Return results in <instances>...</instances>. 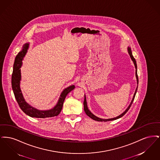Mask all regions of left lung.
I'll return each instance as SVG.
<instances>
[{"mask_svg":"<svg viewBox=\"0 0 160 160\" xmlns=\"http://www.w3.org/2000/svg\"><path fill=\"white\" fill-rule=\"evenodd\" d=\"M128 53H129V56L131 57V60L132 61L133 63H134V64L135 68L136 69V78H137V84H138V76H137V63H136V59H134V57H133V56H132V52H131V48L129 47H128ZM137 88H138V86H137V88H136V91L134 92V94L133 98H132V101H131V103H130L129 106L128 107V108L125 110V111L124 112H123V113H122V114H120L119 116H117V117H116V118H111V119H101V118H99L98 117H97V116H95V115L93 114L92 113H91V112L89 110V108H88V107L87 102H86V96H85V95H84V100L83 102L84 110V112H85L86 114H87L89 117H90L91 119H93V120H95V121H99V122L104 121V122H107V121H113V120L118 119H119V118H120L122 117L124 114H125V113L128 111V110H129V108H130V107L131 106V104H132V102H133V101H134V98H135V96H136V92H137Z\"/></svg>","mask_w":160,"mask_h":160,"instance_id":"left-lung-1","label":"left lung"}]
</instances>
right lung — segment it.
I'll return each mask as SVG.
<instances>
[{
    "instance_id": "add662e5",
    "label": "right lung",
    "mask_w": 160,
    "mask_h": 160,
    "mask_svg": "<svg viewBox=\"0 0 160 160\" xmlns=\"http://www.w3.org/2000/svg\"><path fill=\"white\" fill-rule=\"evenodd\" d=\"M29 43H26L23 46V48L15 57V61L13 67V71L12 74V88L14 93L15 99L17 100L20 108L23 112L32 118H52L59 115L61 113L64 100L67 95L71 91H72L75 86L72 85L65 89L61 93L59 99L58 101L57 104L54 108L47 110H39L38 109L31 106L23 97V94L20 89V80H21V71L20 68L22 66V61L25 54L27 53L29 48Z\"/></svg>"
}]
</instances>
